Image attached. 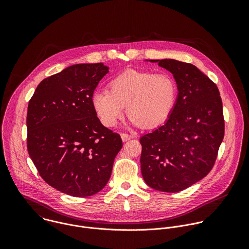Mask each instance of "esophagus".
I'll return each instance as SVG.
<instances>
[{
	"mask_svg": "<svg viewBox=\"0 0 249 249\" xmlns=\"http://www.w3.org/2000/svg\"><path fill=\"white\" fill-rule=\"evenodd\" d=\"M121 138H122L123 142H126V141H129V140L133 139L134 137L132 135H129V134H126V133H122L121 134Z\"/></svg>",
	"mask_w": 249,
	"mask_h": 249,
	"instance_id": "esophagus-1",
	"label": "esophagus"
}]
</instances>
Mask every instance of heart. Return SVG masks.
<instances>
[{"label": "heart", "instance_id": "1", "mask_svg": "<svg viewBox=\"0 0 249 249\" xmlns=\"http://www.w3.org/2000/svg\"><path fill=\"white\" fill-rule=\"evenodd\" d=\"M107 90L91 96L93 110L107 128L114 127L126 111L133 125L146 129L161 125L169 116L176 101L174 79L165 73L127 70L113 78Z\"/></svg>", "mask_w": 249, "mask_h": 249}]
</instances>
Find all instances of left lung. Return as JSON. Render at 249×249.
<instances>
[{
  "label": "left lung",
  "mask_w": 249,
  "mask_h": 249,
  "mask_svg": "<svg viewBox=\"0 0 249 249\" xmlns=\"http://www.w3.org/2000/svg\"><path fill=\"white\" fill-rule=\"evenodd\" d=\"M173 74L178 97L166 123L140 139L145 182L162 192H179L213 168L225 135L223 102L216 84L194 65L151 60Z\"/></svg>",
  "instance_id": "left-lung-1"
}]
</instances>
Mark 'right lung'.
<instances>
[{
	"mask_svg": "<svg viewBox=\"0 0 249 249\" xmlns=\"http://www.w3.org/2000/svg\"><path fill=\"white\" fill-rule=\"evenodd\" d=\"M108 69L103 63L70 66L44 79L28 102L29 157L47 184L74 197L91 196L106 185L123 146L91 104Z\"/></svg>",
	"mask_w": 249,
	"mask_h": 249,
	"instance_id": "1",
	"label": "right lung"
}]
</instances>
